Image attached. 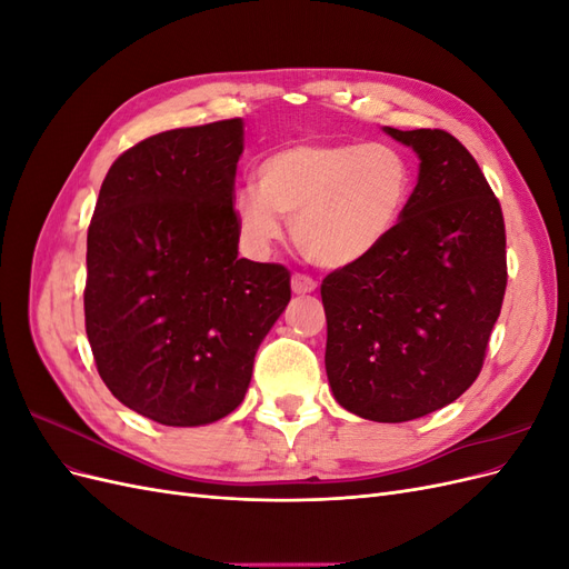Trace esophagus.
I'll return each mask as SVG.
<instances>
[{"label":"esophagus","instance_id":"34e87169","mask_svg":"<svg viewBox=\"0 0 569 569\" xmlns=\"http://www.w3.org/2000/svg\"><path fill=\"white\" fill-rule=\"evenodd\" d=\"M316 289L318 282L313 278H308V274H295V278H291V291H295V295H311Z\"/></svg>","mask_w":569,"mask_h":569}]
</instances>
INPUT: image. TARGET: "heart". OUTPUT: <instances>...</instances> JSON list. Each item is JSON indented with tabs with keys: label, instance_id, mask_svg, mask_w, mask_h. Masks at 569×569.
Listing matches in <instances>:
<instances>
[{
	"label": "heart",
	"instance_id": "heart-1",
	"mask_svg": "<svg viewBox=\"0 0 569 569\" xmlns=\"http://www.w3.org/2000/svg\"><path fill=\"white\" fill-rule=\"evenodd\" d=\"M412 192V168L385 142L287 144L258 166V184L237 189V228L253 249H268L295 220L301 253L320 268L366 261L399 228Z\"/></svg>",
	"mask_w": 569,
	"mask_h": 569
}]
</instances>
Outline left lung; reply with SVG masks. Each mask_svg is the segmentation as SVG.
<instances>
[{"label":"left lung","instance_id":"1","mask_svg":"<svg viewBox=\"0 0 569 569\" xmlns=\"http://www.w3.org/2000/svg\"><path fill=\"white\" fill-rule=\"evenodd\" d=\"M385 132L418 153V184L387 242L325 278V370L353 416L408 422L477 380L506 295V226L453 134Z\"/></svg>","mask_w":569,"mask_h":569}]
</instances>
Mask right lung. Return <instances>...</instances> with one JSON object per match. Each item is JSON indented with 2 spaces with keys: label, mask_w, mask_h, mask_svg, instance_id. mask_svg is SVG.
<instances>
[{
  "label": "right lung",
  "mask_w": 569,
  "mask_h": 569,
  "mask_svg": "<svg viewBox=\"0 0 569 569\" xmlns=\"http://www.w3.org/2000/svg\"><path fill=\"white\" fill-rule=\"evenodd\" d=\"M244 120L149 137L118 157L88 230L84 330L116 399L168 427L226 418L289 303V272L237 256Z\"/></svg>",
  "instance_id": "1"
}]
</instances>
